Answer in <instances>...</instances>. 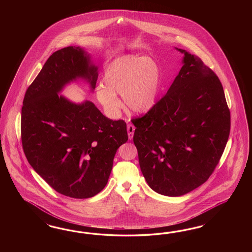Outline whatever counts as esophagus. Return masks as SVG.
<instances>
[{"label":"esophagus","instance_id":"obj_1","mask_svg":"<svg viewBox=\"0 0 252 252\" xmlns=\"http://www.w3.org/2000/svg\"><path fill=\"white\" fill-rule=\"evenodd\" d=\"M134 132H135V126L131 124L127 125V133H128V138L132 139L134 136Z\"/></svg>","mask_w":252,"mask_h":252}]
</instances>
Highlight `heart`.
<instances>
[{
    "instance_id": "heart-1",
    "label": "heart",
    "mask_w": 252,
    "mask_h": 252,
    "mask_svg": "<svg viewBox=\"0 0 252 252\" xmlns=\"http://www.w3.org/2000/svg\"><path fill=\"white\" fill-rule=\"evenodd\" d=\"M98 85L96 97L107 114L116 117L122 109L117 95L123 96L130 112L144 115L156 104L160 89V72L151 58L125 55L110 63Z\"/></svg>"
}]
</instances>
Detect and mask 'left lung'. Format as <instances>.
<instances>
[{"mask_svg": "<svg viewBox=\"0 0 252 252\" xmlns=\"http://www.w3.org/2000/svg\"><path fill=\"white\" fill-rule=\"evenodd\" d=\"M167 93L136 126L134 144L146 181L160 195L179 197L205 183L221 159L230 111L218 76L186 50Z\"/></svg>", "mask_w": 252, "mask_h": 252, "instance_id": "1", "label": "left lung"}]
</instances>
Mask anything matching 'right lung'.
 I'll list each match as a JSON object with an SVG mask.
<instances>
[{"mask_svg":"<svg viewBox=\"0 0 252 252\" xmlns=\"http://www.w3.org/2000/svg\"><path fill=\"white\" fill-rule=\"evenodd\" d=\"M78 78L95 89L98 67L84 49L69 46L48 58L25 94L21 139L30 164L54 190L88 198L106 186L115 153L128 136L125 121L107 118L91 100L59 96Z\"/></svg>","mask_w":252,"mask_h":252,"instance_id":"obj_1","label":"right lung"}]
</instances>
